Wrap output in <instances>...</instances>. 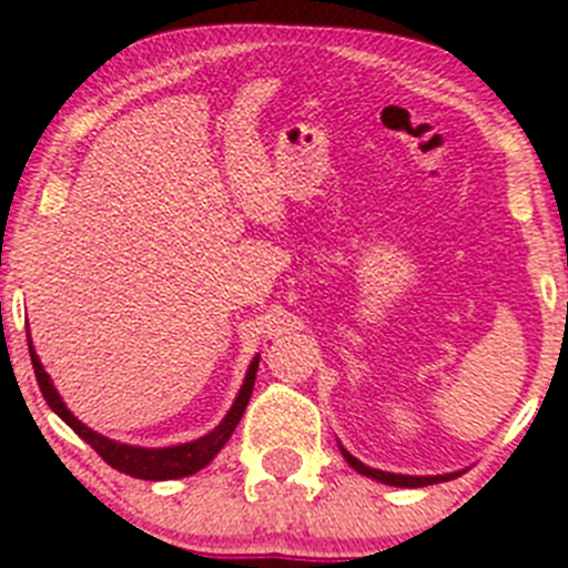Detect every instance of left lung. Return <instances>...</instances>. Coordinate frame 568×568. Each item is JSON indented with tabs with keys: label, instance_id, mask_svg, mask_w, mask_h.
<instances>
[{
	"label": "left lung",
	"instance_id": "left-lung-1",
	"mask_svg": "<svg viewBox=\"0 0 568 568\" xmlns=\"http://www.w3.org/2000/svg\"><path fill=\"white\" fill-rule=\"evenodd\" d=\"M342 448V445H338ZM344 459L349 463V468L358 470V474L369 476V479L375 481H384V485H392V487H426V485H437V481H448L454 479V476H459V470H454V474H443V476H406V474H389V470H378V468H369V465H364L362 459H356L353 454L347 452V448H342Z\"/></svg>",
	"mask_w": 568,
	"mask_h": 568
}]
</instances>
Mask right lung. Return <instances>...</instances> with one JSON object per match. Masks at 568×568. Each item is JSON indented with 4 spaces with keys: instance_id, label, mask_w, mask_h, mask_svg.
Returning a JSON list of instances; mask_svg holds the SVG:
<instances>
[{
    "instance_id": "1",
    "label": "right lung",
    "mask_w": 568,
    "mask_h": 568,
    "mask_svg": "<svg viewBox=\"0 0 568 568\" xmlns=\"http://www.w3.org/2000/svg\"><path fill=\"white\" fill-rule=\"evenodd\" d=\"M28 347H30V362H33V369H36V381H39V389L41 395H44L47 406H50V409L55 412V415L61 417V420L78 434V437L87 439V443L92 445L94 452H98L111 468H116L120 474L134 476V479H148V481L182 479V476L199 474L204 465L212 463V457L224 448L226 439L232 437L235 426L241 423L243 412H246L248 397H252V389H254V375H257V364H260V356H254L246 369V378H243L241 392H237L235 397V404H232V409L226 412L224 420L212 428L210 434H204V437L199 439H190V443L168 445V448H142V445L116 443V439L103 437V434L92 432L87 423L78 420V417L67 409V404L61 400L55 386H52L50 375H47L44 367H41L39 356H36V349H33V342H30V331H28Z\"/></svg>"
}]
</instances>
